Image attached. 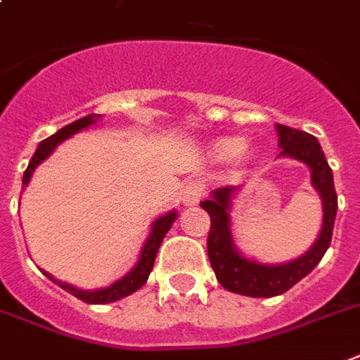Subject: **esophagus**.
<instances>
[{
	"mask_svg": "<svg viewBox=\"0 0 360 360\" xmlns=\"http://www.w3.org/2000/svg\"><path fill=\"white\" fill-rule=\"evenodd\" d=\"M205 186L202 181H191L183 186V192H181V200L185 205H196L204 196Z\"/></svg>",
	"mask_w": 360,
	"mask_h": 360,
	"instance_id": "1",
	"label": "esophagus"
}]
</instances>
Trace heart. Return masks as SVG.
<instances>
[{
	"label": "heart",
	"instance_id": "heart-1",
	"mask_svg": "<svg viewBox=\"0 0 360 360\" xmlns=\"http://www.w3.org/2000/svg\"><path fill=\"white\" fill-rule=\"evenodd\" d=\"M243 150V139L240 137H223L215 143V153L219 158H234Z\"/></svg>",
	"mask_w": 360,
	"mask_h": 360
}]
</instances>
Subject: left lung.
<instances>
[{"label": "left lung", "instance_id": "left-lung-1", "mask_svg": "<svg viewBox=\"0 0 360 360\" xmlns=\"http://www.w3.org/2000/svg\"><path fill=\"white\" fill-rule=\"evenodd\" d=\"M279 136V156H290L304 162L311 172V185L317 188L323 200V226L317 240L306 253L287 264H259L245 259L236 249L230 234V204L236 186H223L211 192V200L202 202L211 217V229L207 236V257L215 271L217 281L224 289L238 295L253 298H270L283 295L302 278H306L315 266L319 264L323 255L333 240L334 219L338 210V196L334 191L333 169L328 166L325 153L321 150L319 141L311 134L295 130L289 126H276Z\"/></svg>", "mask_w": 360, "mask_h": 360}]
</instances>
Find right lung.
<instances>
[{"instance_id":"obj_1","label":"right lung","mask_w":360,"mask_h":360,"mask_svg":"<svg viewBox=\"0 0 360 360\" xmlns=\"http://www.w3.org/2000/svg\"><path fill=\"white\" fill-rule=\"evenodd\" d=\"M96 120H98V115H89V117H82V119L75 120V122H71V124L64 126L62 130H58L54 136L46 137L39 143L37 150L32 156V160L27 164L26 172H24V177H22V185L26 186L30 183V177L34 174V169L39 166L41 162L49 158L52 150L56 149V145H60L64 139L71 137L77 131H81L82 128H89L90 124H94ZM177 219V211H169L166 215H162L156 219L153 226H150V234L145 241L143 249H141V255H139V260H137V264L131 268L128 274H126L124 278L119 279L117 283L109 285L105 289H98V290H82L77 289L73 285L62 283L58 279H54L51 274H46L43 271L46 278L52 279L54 283L60 285L62 289L68 290L70 295H73L79 300L86 302V304H109V302L119 300V298H124V296L131 295V292H136L139 287H143L147 283V279H149V274L153 271V266H155V259L156 253H158V247H160L162 240H164V236L168 234V230L172 229V224Z\"/></svg>"}]
</instances>
